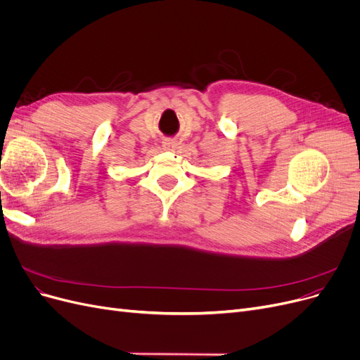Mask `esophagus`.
<instances>
[{
	"instance_id": "esophagus-1",
	"label": "esophagus",
	"mask_w": 360,
	"mask_h": 360,
	"mask_svg": "<svg viewBox=\"0 0 360 360\" xmlns=\"http://www.w3.org/2000/svg\"><path fill=\"white\" fill-rule=\"evenodd\" d=\"M175 145H176V143H175V141H173V139H166V141L163 142V146H165L166 150H172Z\"/></svg>"
}]
</instances>
